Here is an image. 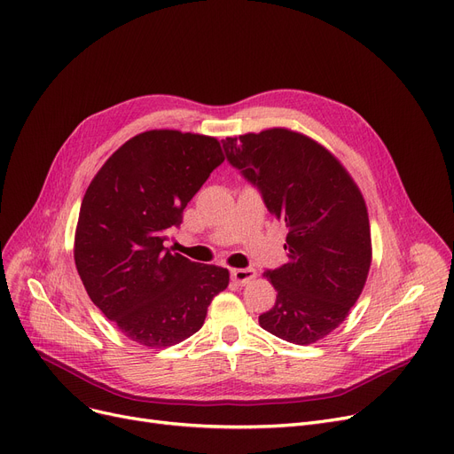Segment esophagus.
I'll return each mask as SVG.
<instances>
[{"instance_id": "1", "label": "esophagus", "mask_w": 454, "mask_h": 454, "mask_svg": "<svg viewBox=\"0 0 454 454\" xmlns=\"http://www.w3.org/2000/svg\"><path fill=\"white\" fill-rule=\"evenodd\" d=\"M252 278H255V270L254 269H233L231 270V280L239 286L248 284Z\"/></svg>"}]
</instances>
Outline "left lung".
<instances>
[{
    "instance_id": "1",
    "label": "left lung",
    "mask_w": 454,
    "mask_h": 454,
    "mask_svg": "<svg viewBox=\"0 0 454 454\" xmlns=\"http://www.w3.org/2000/svg\"><path fill=\"white\" fill-rule=\"evenodd\" d=\"M224 152L287 226L289 262L265 272L278 294L262 328L294 345L323 340L356 304L371 267L358 185L325 146L286 128L226 137Z\"/></svg>"
}]
</instances>
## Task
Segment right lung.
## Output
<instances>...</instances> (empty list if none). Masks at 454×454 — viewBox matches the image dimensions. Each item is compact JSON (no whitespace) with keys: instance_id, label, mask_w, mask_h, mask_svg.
<instances>
[{"instance_id":"add662e5","label":"right lung","mask_w":454,"mask_h":454,"mask_svg":"<svg viewBox=\"0 0 454 454\" xmlns=\"http://www.w3.org/2000/svg\"><path fill=\"white\" fill-rule=\"evenodd\" d=\"M224 161L215 137L152 129L118 148L90 182L74 260L90 301L131 341L161 348L199 332L228 269L163 247L184 209Z\"/></svg>"}]
</instances>
